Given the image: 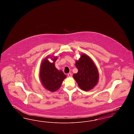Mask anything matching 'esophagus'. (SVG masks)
<instances>
[{
	"instance_id": "obj_1",
	"label": "esophagus",
	"mask_w": 134,
	"mask_h": 134,
	"mask_svg": "<svg viewBox=\"0 0 134 134\" xmlns=\"http://www.w3.org/2000/svg\"><path fill=\"white\" fill-rule=\"evenodd\" d=\"M68 77H71L72 76V74L71 73H69L68 74Z\"/></svg>"
}]
</instances>
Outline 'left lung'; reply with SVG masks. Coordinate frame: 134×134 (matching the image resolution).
Instances as JSON below:
<instances>
[{
	"instance_id": "1",
	"label": "left lung",
	"mask_w": 134,
	"mask_h": 134,
	"mask_svg": "<svg viewBox=\"0 0 134 134\" xmlns=\"http://www.w3.org/2000/svg\"><path fill=\"white\" fill-rule=\"evenodd\" d=\"M78 72L73 74L80 88L84 91L92 89L97 83L98 72L96 65L90 58L83 54L75 64Z\"/></svg>"
}]
</instances>
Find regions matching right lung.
I'll list each match as a JSON object with an SVG mask.
<instances>
[{
    "mask_svg": "<svg viewBox=\"0 0 134 134\" xmlns=\"http://www.w3.org/2000/svg\"><path fill=\"white\" fill-rule=\"evenodd\" d=\"M46 58L42 62L40 70V78L45 88L53 92L59 89L64 79L66 77L63 71H58L55 66V62L57 57L52 60L51 63Z\"/></svg>",
    "mask_w": 134,
    "mask_h": 134,
    "instance_id": "right-lung-1",
    "label": "right lung"
}]
</instances>
